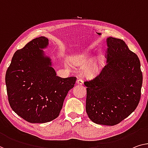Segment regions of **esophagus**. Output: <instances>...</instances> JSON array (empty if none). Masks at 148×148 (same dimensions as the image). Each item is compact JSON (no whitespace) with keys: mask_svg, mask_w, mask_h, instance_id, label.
I'll return each instance as SVG.
<instances>
[{"mask_svg":"<svg viewBox=\"0 0 148 148\" xmlns=\"http://www.w3.org/2000/svg\"><path fill=\"white\" fill-rule=\"evenodd\" d=\"M83 82H84V81H83L82 79H78V80H77V84H79V85L83 84Z\"/></svg>","mask_w":148,"mask_h":148,"instance_id":"obj_1","label":"esophagus"}]
</instances>
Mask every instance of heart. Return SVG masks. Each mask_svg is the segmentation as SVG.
Segmentation results:
<instances>
[{"mask_svg": "<svg viewBox=\"0 0 148 148\" xmlns=\"http://www.w3.org/2000/svg\"><path fill=\"white\" fill-rule=\"evenodd\" d=\"M92 60V58L88 54H80L72 57L70 63L75 66L82 68L85 66L83 70V74L88 77H93L100 72L102 64L98 60L92 61L90 63Z\"/></svg>", "mask_w": 148, "mask_h": 148, "instance_id": "b5f03b06", "label": "heart"}]
</instances>
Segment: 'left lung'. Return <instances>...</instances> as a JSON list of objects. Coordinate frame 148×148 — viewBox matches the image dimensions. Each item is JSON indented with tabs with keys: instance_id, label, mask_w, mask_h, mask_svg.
Listing matches in <instances>:
<instances>
[{
	"instance_id": "left-lung-1",
	"label": "left lung",
	"mask_w": 148,
	"mask_h": 148,
	"mask_svg": "<svg viewBox=\"0 0 148 148\" xmlns=\"http://www.w3.org/2000/svg\"><path fill=\"white\" fill-rule=\"evenodd\" d=\"M107 64L87 87L86 110L97 124L114 125L137 108L141 97L143 76L140 62L121 39L108 37Z\"/></svg>"
}]
</instances>
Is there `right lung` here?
I'll return each instance as SVG.
<instances>
[{
    "label": "right lung",
    "mask_w": 148,
    "mask_h": 148,
    "mask_svg": "<svg viewBox=\"0 0 148 148\" xmlns=\"http://www.w3.org/2000/svg\"><path fill=\"white\" fill-rule=\"evenodd\" d=\"M48 39H33L13 56L5 76L11 108L30 123L50 122L59 116L68 91L76 77L57 76L51 58L43 49Z\"/></svg>",
    "instance_id": "right-lung-1"
}]
</instances>
